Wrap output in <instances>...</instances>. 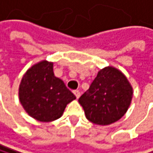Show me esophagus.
Returning a JSON list of instances; mask_svg holds the SVG:
<instances>
[{
	"mask_svg": "<svg viewBox=\"0 0 153 153\" xmlns=\"http://www.w3.org/2000/svg\"><path fill=\"white\" fill-rule=\"evenodd\" d=\"M73 94H75L76 98H79V97H80V95H81V93H80V91H79V90H74V91H73Z\"/></svg>",
	"mask_w": 153,
	"mask_h": 153,
	"instance_id": "1",
	"label": "esophagus"
}]
</instances>
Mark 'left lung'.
I'll return each mask as SVG.
<instances>
[{
  "label": "left lung",
  "mask_w": 153,
  "mask_h": 153,
  "mask_svg": "<svg viewBox=\"0 0 153 153\" xmlns=\"http://www.w3.org/2000/svg\"><path fill=\"white\" fill-rule=\"evenodd\" d=\"M133 90L126 76L114 67L100 70L80 98L86 118L96 125H110L128 111Z\"/></svg>",
  "instance_id": "1"
}]
</instances>
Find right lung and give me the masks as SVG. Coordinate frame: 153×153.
I'll use <instances>...</instances> for the list:
<instances>
[{
	"label": "right lung",
	"mask_w": 153,
	"mask_h": 153,
	"mask_svg": "<svg viewBox=\"0 0 153 153\" xmlns=\"http://www.w3.org/2000/svg\"><path fill=\"white\" fill-rule=\"evenodd\" d=\"M75 95L53 72V63L40 61L23 76L19 100L26 113L41 122L59 118Z\"/></svg>",
	"instance_id": "add662e5"
}]
</instances>
